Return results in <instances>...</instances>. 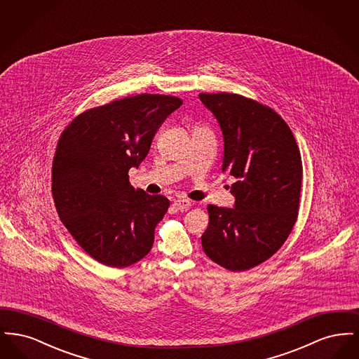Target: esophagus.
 Here are the masks:
<instances>
[{"mask_svg": "<svg viewBox=\"0 0 359 359\" xmlns=\"http://www.w3.org/2000/svg\"><path fill=\"white\" fill-rule=\"evenodd\" d=\"M173 205H175L177 210L183 211V210H187V208L191 207V202L187 201V199H176V201H173Z\"/></svg>", "mask_w": 359, "mask_h": 359, "instance_id": "1", "label": "esophagus"}]
</instances>
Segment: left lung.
I'll return each mask as SVG.
<instances>
[{
  "mask_svg": "<svg viewBox=\"0 0 359 359\" xmlns=\"http://www.w3.org/2000/svg\"><path fill=\"white\" fill-rule=\"evenodd\" d=\"M199 100L222 130V172L236 179L234 208L208 205L202 246L223 268L246 271L273 256L290 236L302 157L290 126L271 107L229 93L199 94Z\"/></svg>",
  "mask_w": 359,
  "mask_h": 359,
  "instance_id": "obj_1",
  "label": "left lung"
}]
</instances>
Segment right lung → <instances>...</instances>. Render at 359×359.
Wrapping results in <instances>:
<instances>
[{"label": "right lung", "mask_w": 359, "mask_h": 359, "mask_svg": "<svg viewBox=\"0 0 359 359\" xmlns=\"http://www.w3.org/2000/svg\"><path fill=\"white\" fill-rule=\"evenodd\" d=\"M182 100L140 94L87 110L59 140L52 165L53 201L69 234L107 266H129L147 256L154 227L168 210L163 195L135 189L154 133Z\"/></svg>", "instance_id": "add662e5"}]
</instances>
